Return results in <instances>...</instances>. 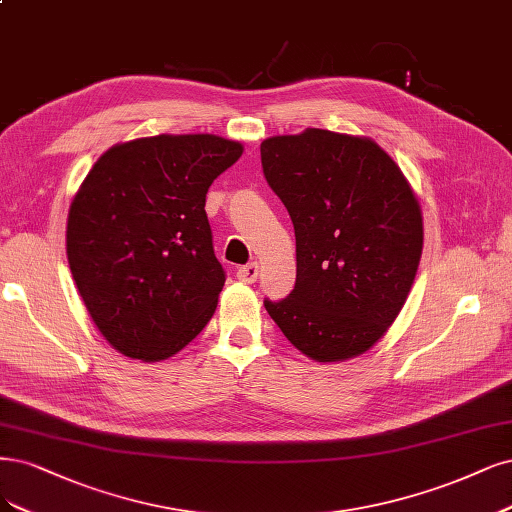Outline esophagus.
<instances>
[{"label": "esophagus", "instance_id": "34e87169", "mask_svg": "<svg viewBox=\"0 0 512 512\" xmlns=\"http://www.w3.org/2000/svg\"><path fill=\"white\" fill-rule=\"evenodd\" d=\"M237 279H241L243 284H254V281L258 279V264L252 262V264H245V267H239Z\"/></svg>", "mask_w": 512, "mask_h": 512}]
</instances>
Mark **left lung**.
<instances>
[{"label": "left lung", "instance_id": "obj_1", "mask_svg": "<svg viewBox=\"0 0 512 512\" xmlns=\"http://www.w3.org/2000/svg\"><path fill=\"white\" fill-rule=\"evenodd\" d=\"M260 158L296 237L294 290L264 307L315 362L364 354L394 324L424 250L409 180L370 137L326 129L264 139Z\"/></svg>", "mask_w": 512, "mask_h": 512}]
</instances>
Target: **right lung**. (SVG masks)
Listing matches in <instances>:
<instances>
[{
	"label": "right lung",
	"instance_id": "1",
	"mask_svg": "<svg viewBox=\"0 0 512 512\" xmlns=\"http://www.w3.org/2000/svg\"><path fill=\"white\" fill-rule=\"evenodd\" d=\"M243 146L209 133L154 135L103 152L67 216V262L91 320L122 356L178 354L218 307L224 271L205 195Z\"/></svg>",
	"mask_w": 512,
	"mask_h": 512
}]
</instances>
